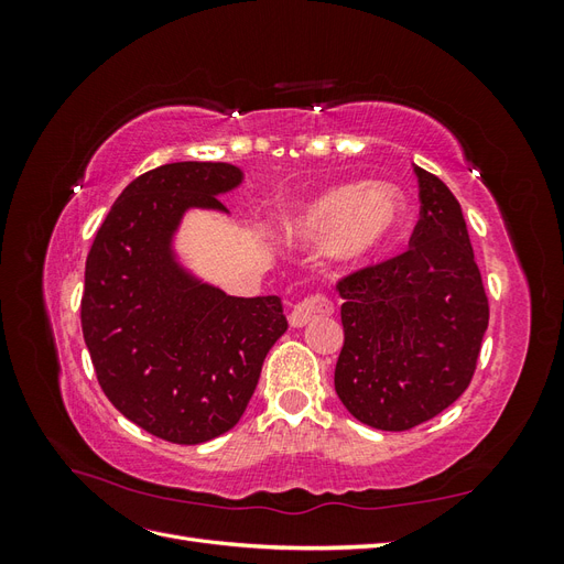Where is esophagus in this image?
I'll list each match as a JSON object with an SVG mask.
<instances>
[{
  "mask_svg": "<svg viewBox=\"0 0 564 564\" xmlns=\"http://www.w3.org/2000/svg\"><path fill=\"white\" fill-rule=\"evenodd\" d=\"M332 313H334V303L324 294H313L294 305L292 313H289V324L299 329V327H305L308 322H313L315 317H324Z\"/></svg>",
  "mask_w": 564,
  "mask_h": 564,
  "instance_id": "34e87169",
  "label": "esophagus"
}]
</instances>
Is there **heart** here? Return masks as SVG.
Returning a JSON list of instances; mask_svg holds the SVG:
<instances>
[{
  "mask_svg": "<svg viewBox=\"0 0 564 564\" xmlns=\"http://www.w3.org/2000/svg\"><path fill=\"white\" fill-rule=\"evenodd\" d=\"M404 212V197L392 183L334 185L289 216L282 235L286 242L305 247L329 242L334 259L362 265L395 240Z\"/></svg>",
  "mask_w": 564,
  "mask_h": 564,
  "instance_id": "heart-1",
  "label": "heart"
}]
</instances>
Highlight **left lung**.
<instances>
[{"instance_id": "obj_1", "label": "left lung", "mask_w": 564, "mask_h": 564, "mask_svg": "<svg viewBox=\"0 0 564 564\" xmlns=\"http://www.w3.org/2000/svg\"><path fill=\"white\" fill-rule=\"evenodd\" d=\"M421 218L409 249L344 278L336 289L344 348L334 388L371 429L409 431L468 388L489 303L460 204L414 164Z\"/></svg>"}]
</instances>
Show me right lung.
<instances>
[{
	"label": "right lung",
	"instance_id": "obj_1",
	"mask_svg": "<svg viewBox=\"0 0 564 564\" xmlns=\"http://www.w3.org/2000/svg\"><path fill=\"white\" fill-rule=\"evenodd\" d=\"M240 183L226 162L152 169L117 197L87 256L82 334L98 383L129 421L174 445L240 421L286 332L280 296H228L176 259L185 212L228 214L218 195Z\"/></svg>",
	"mask_w": 564,
	"mask_h": 564
}]
</instances>
